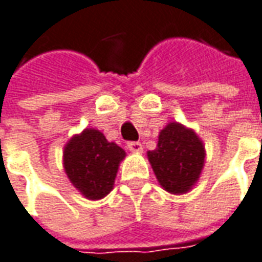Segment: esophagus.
Instances as JSON below:
<instances>
[{"label": "esophagus", "instance_id": "34e87169", "mask_svg": "<svg viewBox=\"0 0 262 262\" xmlns=\"http://www.w3.org/2000/svg\"><path fill=\"white\" fill-rule=\"evenodd\" d=\"M127 147L128 150L133 152L143 151V145H141V143H138V141H129V143H127Z\"/></svg>", "mask_w": 262, "mask_h": 262}]
</instances>
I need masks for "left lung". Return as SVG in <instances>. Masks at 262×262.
<instances>
[{"instance_id":"left-lung-1","label":"left lung","mask_w":262,"mask_h":262,"mask_svg":"<svg viewBox=\"0 0 262 262\" xmlns=\"http://www.w3.org/2000/svg\"><path fill=\"white\" fill-rule=\"evenodd\" d=\"M159 183L170 193H186L201 176L205 147L199 137L177 122L159 135L157 148L147 152Z\"/></svg>"}]
</instances>
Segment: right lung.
Listing matches in <instances>:
<instances>
[{
  "label": "right lung",
  "instance_id": "1",
  "mask_svg": "<svg viewBox=\"0 0 262 262\" xmlns=\"http://www.w3.org/2000/svg\"><path fill=\"white\" fill-rule=\"evenodd\" d=\"M125 151L108 143L98 129H85L64 147L63 164L73 186L88 199H102L114 187V180Z\"/></svg>",
  "mask_w": 262,
  "mask_h": 262
}]
</instances>
